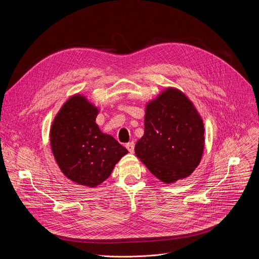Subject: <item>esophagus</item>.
Wrapping results in <instances>:
<instances>
[{
  "instance_id": "esophagus-1",
  "label": "esophagus",
  "mask_w": 259,
  "mask_h": 259,
  "mask_svg": "<svg viewBox=\"0 0 259 259\" xmlns=\"http://www.w3.org/2000/svg\"><path fill=\"white\" fill-rule=\"evenodd\" d=\"M126 149L129 151V153H134V142L133 141H131V142H129V143H127L126 144Z\"/></svg>"
}]
</instances>
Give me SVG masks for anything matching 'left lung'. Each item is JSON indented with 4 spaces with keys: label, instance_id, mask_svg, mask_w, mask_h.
<instances>
[{
    "label": "left lung",
    "instance_id": "left-lung-1",
    "mask_svg": "<svg viewBox=\"0 0 259 259\" xmlns=\"http://www.w3.org/2000/svg\"><path fill=\"white\" fill-rule=\"evenodd\" d=\"M204 123L194 103L174 87L165 88L145 105L144 134L136 157L166 184L190 176L201 162Z\"/></svg>",
    "mask_w": 259,
    "mask_h": 259
}]
</instances>
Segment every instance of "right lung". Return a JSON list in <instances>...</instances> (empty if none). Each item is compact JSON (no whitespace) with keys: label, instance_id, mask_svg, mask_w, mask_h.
Masks as SVG:
<instances>
[{"label":"right lung","instance_id":"add662e5","mask_svg":"<svg viewBox=\"0 0 259 259\" xmlns=\"http://www.w3.org/2000/svg\"><path fill=\"white\" fill-rule=\"evenodd\" d=\"M99 108L85 95L70 96L54 117L50 144L54 159L69 180L90 189L112 174L116 164L128 154L112 135L96 124Z\"/></svg>","mask_w":259,"mask_h":259}]
</instances>
